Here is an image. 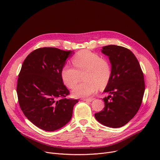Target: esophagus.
I'll list each match as a JSON object with an SVG mask.
<instances>
[{
    "mask_svg": "<svg viewBox=\"0 0 160 160\" xmlns=\"http://www.w3.org/2000/svg\"><path fill=\"white\" fill-rule=\"evenodd\" d=\"M94 98H83L82 100L83 101H86V102H91L93 101Z\"/></svg>",
    "mask_w": 160,
    "mask_h": 160,
    "instance_id": "obj_1",
    "label": "esophagus"
}]
</instances>
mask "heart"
<instances>
[{"instance_id":"b5f03b06","label":"heart","mask_w":160,"mask_h":160,"mask_svg":"<svg viewBox=\"0 0 160 160\" xmlns=\"http://www.w3.org/2000/svg\"><path fill=\"white\" fill-rule=\"evenodd\" d=\"M72 62L75 69L67 64L62 69L61 77L64 84L73 88L83 73V80L86 81L73 89L72 93L74 97H89L98 90V86H106L111 78L110 62L97 53L88 50H80L73 57Z\"/></svg>"}]
</instances>
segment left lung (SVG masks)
<instances>
[{"mask_svg":"<svg viewBox=\"0 0 160 160\" xmlns=\"http://www.w3.org/2000/svg\"><path fill=\"white\" fill-rule=\"evenodd\" d=\"M112 65L111 78L104 92V110L95 114V119L110 128L127 124L138 113L145 92L144 76L138 59L127 48L117 45L102 47Z\"/></svg>","mask_w":160,"mask_h":160,"instance_id":"obj_1","label":"left lung"}]
</instances>
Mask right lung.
<instances>
[{
	"label": "right lung",
	"instance_id": "right-lung-1",
	"mask_svg": "<svg viewBox=\"0 0 160 160\" xmlns=\"http://www.w3.org/2000/svg\"><path fill=\"white\" fill-rule=\"evenodd\" d=\"M74 54L57 48H39L25 59L19 74L17 93L24 115L37 127L54 131L68 123L78 100L67 99L61 71Z\"/></svg>",
	"mask_w": 160,
	"mask_h": 160
}]
</instances>
